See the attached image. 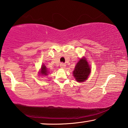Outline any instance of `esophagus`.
I'll list each match as a JSON object with an SVG mask.
<instances>
[{
  "label": "esophagus",
  "mask_w": 128,
  "mask_h": 128,
  "mask_svg": "<svg viewBox=\"0 0 128 128\" xmlns=\"http://www.w3.org/2000/svg\"><path fill=\"white\" fill-rule=\"evenodd\" d=\"M60 66H61V68H64L65 67H66V64H65L64 63H63V62H62V63H60Z\"/></svg>",
  "instance_id": "obj_1"
}]
</instances>
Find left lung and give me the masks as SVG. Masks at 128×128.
<instances>
[{"instance_id":"left-lung-1","label":"left lung","mask_w":128,"mask_h":128,"mask_svg":"<svg viewBox=\"0 0 128 128\" xmlns=\"http://www.w3.org/2000/svg\"><path fill=\"white\" fill-rule=\"evenodd\" d=\"M90 72V67L87 60L85 57H83L75 66L73 75L77 82H82L87 80Z\"/></svg>"}]
</instances>
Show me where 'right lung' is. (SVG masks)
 <instances>
[{
	"label": "right lung",
	"instance_id": "1",
	"mask_svg": "<svg viewBox=\"0 0 128 128\" xmlns=\"http://www.w3.org/2000/svg\"><path fill=\"white\" fill-rule=\"evenodd\" d=\"M40 74H42V75H48V68H46V66L44 65H42V67H41V71Z\"/></svg>",
	"mask_w": 128,
	"mask_h": 128
}]
</instances>
